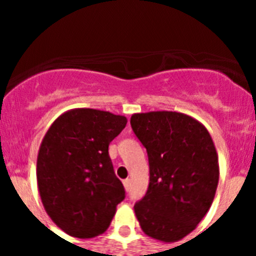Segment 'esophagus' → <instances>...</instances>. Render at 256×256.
Instances as JSON below:
<instances>
[{"label":"esophagus","mask_w":256,"mask_h":256,"mask_svg":"<svg viewBox=\"0 0 256 256\" xmlns=\"http://www.w3.org/2000/svg\"><path fill=\"white\" fill-rule=\"evenodd\" d=\"M123 184H124V188H126V191H130V178L124 180Z\"/></svg>","instance_id":"obj_1"}]
</instances>
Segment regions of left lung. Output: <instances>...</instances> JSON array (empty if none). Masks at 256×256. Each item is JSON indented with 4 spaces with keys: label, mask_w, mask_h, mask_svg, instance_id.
Returning <instances> with one entry per match:
<instances>
[{
    "label": "left lung",
    "mask_w": 256,
    "mask_h": 256,
    "mask_svg": "<svg viewBox=\"0 0 256 256\" xmlns=\"http://www.w3.org/2000/svg\"><path fill=\"white\" fill-rule=\"evenodd\" d=\"M130 126L150 165L136 216L148 237L177 242L198 227L216 196L219 162L212 136L195 118L177 112L133 114Z\"/></svg>",
    "instance_id": "left-lung-1"
}]
</instances>
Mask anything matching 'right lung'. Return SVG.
Wrapping results in <instances>:
<instances>
[{
    "instance_id": "add662e5",
    "label": "right lung",
    "mask_w": 256,
    "mask_h": 256,
    "mask_svg": "<svg viewBox=\"0 0 256 256\" xmlns=\"http://www.w3.org/2000/svg\"><path fill=\"white\" fill-rule=\"evenodd\" d=\"M126 118L96 108H72L44 134L37 158V184L44 210L69 236L102 234L126 198L108 144Z\"/></svg>"
}]
</instances>
